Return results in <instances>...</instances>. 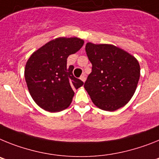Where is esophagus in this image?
I'll return each mask as SVG.
<instances>
[{
  "label": "esophagus",
  "mask_w": 159,
  "mask_h": 159,
  "mask_svg": "<svg viewBox=\"0 0 159 159\" xmlns=\"http://www.w3.org/2000/svg\"><path fill=\"white\" fill-rule=\"evenodd\" d=\"M80 79L81 80V81H83V82H85V80H86V76H85V74H82V75L81 76V77H80Z\"/></svg>",
  "instance_id": "esophagus-1"
}]
</instances>
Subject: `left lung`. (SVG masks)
Instances as JSON below:
<instances>
[{"mask_svg":"<svg viewBox=\"0 0 159 159\" xmlns=\"http://www.w3.org/2000/svg\"><path fill=\"white\" fill-rule=\"evenodd\" d=\"M92 72L84 87L93 104L106 111L123 107L133 97L140 77L138 60L126 51L110 44L85 45Z\"/></svg>","mask_w":159,"mask_h":159,"instance_id":"obj_1","label":"left lung"}]
</instances>
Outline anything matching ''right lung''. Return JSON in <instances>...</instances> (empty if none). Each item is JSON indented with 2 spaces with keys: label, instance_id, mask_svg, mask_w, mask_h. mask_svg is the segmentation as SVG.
Segmentation results:
<instances>
[{
  "label": "right lung",
  "instance_id": "obj_1",
  "mask_svg": "<svg viewBox=\"0 0 159 159\" xmlns=\"http://www.w3.org/2000/svg\"><path fill=\"white\" fill-rule=\"evenodd\" d=\"M84 44L78 38H57L36 50L27 61L25 78L32 98L41 109L58 112L69 107L74 89L83 81L73 75L74 66H67V57Z\"/></svg>",
  "mask_w": 159,
  "mask_h": 159
}]
</instances>
